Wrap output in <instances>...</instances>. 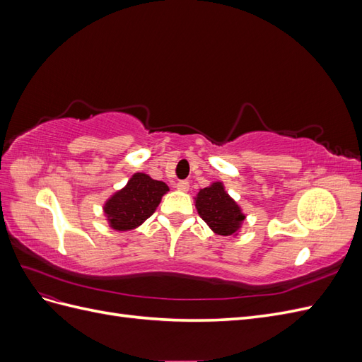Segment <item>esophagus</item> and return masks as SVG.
Returning <instances> with one entry per match:
<instances>
[{
  "label": "esophagus",
  "instance_id": "34e87169",
  "mask_svg": "<svg viewBox=\"0 0 362 362\" xmlns=\"http://www.w3.org/2000/svg\"><path fill=\"white\" fill-rule=\"evenodd\" d=\"M189 187H190L189 181H178V184H177V189H178L180 192H187Z\"/></svg>",
  "mask_w": 362,
  "mask_h": 362
}]
</instances>
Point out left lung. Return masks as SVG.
Masks as SVG:
<instances>
[{
	"mask_svg": "<svg viewBox=\"0 0 362 362\" xmlns=\"http://www.w3.org/2000/svg\"><path fill=\"white\" fill-rule=\"evenodd\" d=\"M194 206L202 221L218 235H237L245 222V213L228 194L221 181L201 189L194 198Z\"/></svg>",
	"mask_w": 362,
	"mask_h": 362,
	"instance_id": "1",
	"label": "left lung"
}]
</instances>
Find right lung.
Listing matches in <instances>:
<instances>
[{"label":"right lung","mask_w":362,"mask_h":362,"mask_svg":"<svg viewBox=\"0 0 362 362\" xmlns=\"http://www.w3.org/2000/svg\"><path fill=\"white\" fill-rule=\"evenodd\" d=\"M168 192L166 182L152 180L146 173H134L124 189L105 201L103 208L108 225L115 231H129L140 226L154 214Z\"/></svg>","instance_id":"right-lung-1"}]
</instances>
